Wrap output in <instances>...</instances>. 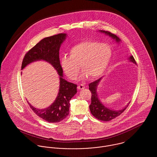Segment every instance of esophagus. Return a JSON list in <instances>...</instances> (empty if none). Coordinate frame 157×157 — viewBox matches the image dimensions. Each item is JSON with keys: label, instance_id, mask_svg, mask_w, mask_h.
Instances as JSON below:
<instances>
[{"label": "esophagus", "instance_id": "esophagus-1", "mask_svg": "<svg viewBox=\"0 0 157 157\" xmlns=\"http://www.w3.org/2000/svg\"><path fill=\"white\" fill-rule=\"evenodd\" d=\"M85 88V86L84 85H78L77 86L78 90H83Z\"/></svg>", "mask_w": 157, "mask_h": 157}]
</instances>
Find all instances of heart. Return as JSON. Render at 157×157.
Masks as SVG:
<instances>
[{"mask_svg":"<svg viewBox=\"0 0 157 157\" xmlns=\"http://www.w3.org/2000/svg\"><path fill=\"white\" fill-rule=\"evenodd\" d=\"M69 57L64 56L61 65L71 80H75L80 72V66L83 71L81 78L99 77L107 67L112 56L110 46L105 43L86 40L73 46Z\"/></svg>","mask_w":157,"mask_h":157,"instance_id":"b5f03b06","label":"heart"}]
</instances>
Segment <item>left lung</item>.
Here are the masks:
<instances>
[{
  "label": "left lung",
  "mask_w": 157,
  "mask_h": 157,
  "mask_svg": "<svg viewBox=\"0 0 157 157\" xmlns=\"http://www.w3.org/2000/svg\"><path fill=\"white\" fill-rule=\"evenodd\" d=\"M100 31L106 34V35H108L109 37H112L113 39H114L117 42H120V39H119V37H117L115 34H113L107 31H105L103 30H100ZM128 59L130 62L134 63L135 65L136 64L134 58L132 56H130ZM101 79V78H100L99 79L90 83L89 85V90H90L92 94L91 103L90 105V111L91 113L93 115V116L95 117L98 120L104 121H108L116 118L117 117L119 116L121 113L124 112V110L128 106L129 103L124 108L119 110H112L105 106L98 99L97 92V88Z\"/></svg>",
  "instance_id": "left-lung-1"
}]
</instances>
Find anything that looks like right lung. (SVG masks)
<instances>
[{
	"mask_svg": "<svg viewBox=\"0 0 157 157\" xmlns=\"http://www.w3.org/2000/svg\"><path fill=\"white\" fill-rule=\"evenodd\" d=\"M66 37L67 34L65 33L45 37L29 50L23 59L22 69L32 62L42 60L52 65L60 76L59 93L51 105L40 109L33 107L28 102L36 114L49 123L60 122L67 117L69 101L77 93V85L68 82L63 78V69L60 63L59 49Z\"/></svg>",
	"mask_w": 157,
	"mask_h": 157,
	"instance_id": "obj_1",
	"label": "right lung"
}]
</instances>
